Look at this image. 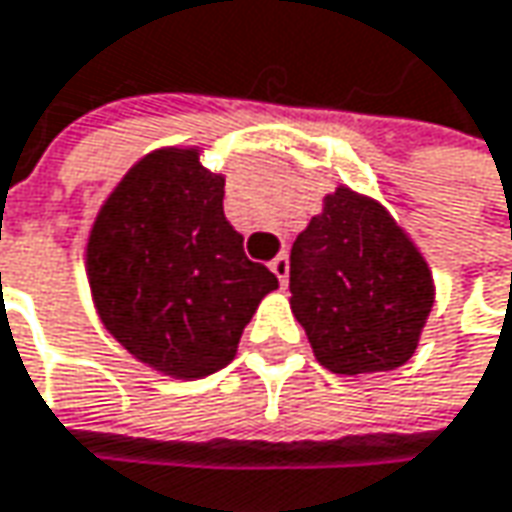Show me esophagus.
<instances>
[{
  "label": "esophagus",
  "mask_w": 512,
  "mask_h": 512,
  "mask_svg": "<svg viewBox=\"0 0 512 512\" xmlns=\"http://www.w3.org/2000/svg\"><path fill=\"white\" fill-rule=\"evenodd\" d=\"M270 270L276 273L279 285L285 288V285H288V270H291V265H288V256H276V259L270 262Z\"/></svg>",
  "instance_id": "obj_1"
}]
</instances>
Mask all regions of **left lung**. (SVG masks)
Returning a JSON list of instances; mask_svg holds the SVG:
<instances>
[{"mask_svg": "<svg viewBox=\"0 0 512 512\" xmlns=\"http://www.w3.org/2000/svg\"><path fill=\"white\" fill-rule=\"evenodd\" d=\"M435 305L421 247L366 192L340 184L291 250V311L317 363L343 377L403 366Z\"/></svg>", "mask_w": 512, "mask_h": 512, "instance_id": "8db88e82", "label": "left lung"}]
</instances>
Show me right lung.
I'll return each instance as SVG.
<instances>
[{
  "instance_id": "add662e5",
  "label": "right lung",
  "mask_w": 512,
  "mask_h": 512,
  "mask_svg": "<svg viewBox=\"0 0 512 512\" xmlns=\"http://www.w3.org/2000/svg\"><path fill=\"white\" fill-rule=\"evenodd\" d=\"M201 146H161L126 169L91 221L86 279L106 331L146 369L198 380L224 369L279 288L224 218V175Z\"/></svg>"
}]
</instances>
